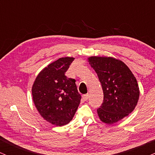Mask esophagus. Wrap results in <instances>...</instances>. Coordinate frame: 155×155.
Returning <instances> with one entry per match:
<instances>
[{
	"mask_svg": "<svg viewBox=\"0 0 155 155\" xmlns=\"http://www.w3.org/2000/svg\"><path fill=\"white\" fill-rule=\"evenodd\" d=\"M82 97H83V100H85V101H87V100H88V98H89V94H84V95H83V96H82Z\"/></svg>",
	"mask_w": 155,
	"mask_h": 155,
	"instance_id": "esophagus-1",
	"label": "esophagus"
}]
</instances>
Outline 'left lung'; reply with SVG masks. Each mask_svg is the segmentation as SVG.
I'll use <instances>...</instances> for the list:
<instances>
[{
	"label": "left lung",
	"mask_w": 155,
	"mask_h": 155,
	"mask_svg": "<svg viewBox=\"0 0 155 155\" xmlns=\"http://www.w3.org/2000/svg\"><path fill=\"white\" fill-rule=\"evenodd\" d=\"M88 62L101 84L104 101L97 110L99 119L112 125L134 111L139 98L137 81L120 60L106 56H91Z\"/></svg>",
	"instance_id": "1"
}]
</instances>
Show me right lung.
I'll return each instance as SVG.
<instances>
[{
	"instance_id": "right-lung-1",
	"label": "right lung",
	"mask_w": 155,
	"mask_h": 155,
	"mask_svg": "<svg viewBox=\"0 0 155 155\" xmlns=\"http://www.w3.org/2000/svg\"><path fill=\"white\" fill-rule=\"evenodd\" d=\"M73 57L59 58L40 72L32 88V99L40 114L56 126L69 123L81 103L75 80L65 72Z\"/></svg>"
}]
</instances>
